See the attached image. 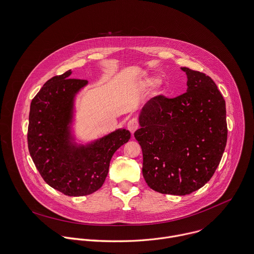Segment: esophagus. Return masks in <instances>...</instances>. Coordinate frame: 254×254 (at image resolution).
I'll return each instance as SVG.
<instances>
[{
    "label": "esophagus",
    "instance_id": "esophagus-1",
    "mask_svg": "<svg viewBox=\"0 0 254 254\" xmlns=\"http://www.w3.org/2000/svg\"><path fill=\"white\" fill-rule=\"evenodd\" d=\"M137 127H138V122H137V120L135 118H133V119L128 121V123H127V129L131 133H133L137 129Z\"/></svg>",
    "mask_w": 254,
    "mask_h": 254
}]
</instances>
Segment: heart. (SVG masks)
<instances>
[{
	"label": "heart",
	"mask_w": 254,
	"mask_h": 254,
	"mask_svg": "<svg viewBox=\"0 0 254 254\" xmlns=\"http://www.w3.org/2000/svg\"><path fill=\"white\" fill-rule=\"evenodd\" d=\"M160 82V78L157 77V76H153V75H150V76H146L143 77L141 80H140V85L143 87V88H152V87H155L159 84Z\"/></svg>",
	"instance_id": "heart-1"
}]
</instances>
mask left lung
<instances>
[{"label": "left lung", "instance_id": "obj_1", "mask_svg": "<svg viewBox=\"0 0 254 254\" xmlns=\"http://www.w3.org/2000/svg\"><path fill=\"white\" fill-rule=\"evenodd\" d=\"M187 74V92L149 100L134 132L142 151V175L162 194L184 196L203 187L218 167L227 141L225 100L199 71Z\"/></svg>", "mask_w": 254, "mask_h": 254}]
</instances>
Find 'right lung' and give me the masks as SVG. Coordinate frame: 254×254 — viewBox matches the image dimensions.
<instances>
[{"instance_id": "obj_1", "label": "right lung", "mask_w": 254, "mask_h": 254, "mask_svg": "<svg viewBox=\"0 0 254 254\" xmlns=\"http://www.w3.org/2000/svg\"><path fill=\"white\" fill-rule=\"evenodd\" d=\"M71 70L49 79L30 106L28 148L45 182L67 196H86L104 183L116 151L130 138L126 128L77 142L75 99L88 81L69 78Z\"/></svg>"}]
</instances>
